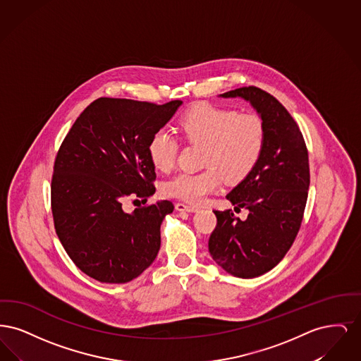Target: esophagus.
<instances>
[{
	"label": "esophagus",
	"mask_w": 361,
	"mask_h": 361,
	"mask_svg": "<svg viewBox=\"0 0 361 361\" xmlns=\"http://www.w3.org/2000/svg\"><path fill=\"white\" fill-rule=\"evenodd\" d=\"M176 209L177 211H188V212H193V211H197L199 208L196 206H190V204H185V203H181V202H178V203H176Z\"/></svg>",
	"instance_id": "obj_1"
}]
</instances>
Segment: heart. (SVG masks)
Here are the masks:
<instances>
[{
  "label": "heart",
  "mask_w": 361,
  "mask_h": 361,
  "mask_svg": "<svg viewBox=\"0 0 361 361\" xmlns=\"http://www.w3.org/2000/svg\"><path fill=\"white\" fill-rule=\"evenodd\" d=\"M180 137L189 145L203 146L200 172H181L164 184V193L202 203L221 188L226 178L240 183L257 166L267 143L265 123L253 112H238L212 104L187 111L177 123ZM149 158L157 171L169 172L176 164L178 143L165 130L153 134L147 145Z\"/></svg>",
  "instance_id": "heart-1"
}]
</instances>
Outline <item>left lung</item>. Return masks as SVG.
Here are the masks:
<instances>
[{
    "label": "left lung",
    "instance_id": "8db88e82",
    "mask_svg": "<svg viewBox=\"0 0 361 361\" xmlns=\"http://www.w3.org/2000/svg\"><path fill=\"white\" fill-rule=\"evenodd\" d=\"M242 97L257 109L267 143L256 169L226 197L249 211L240 221L233 209L214 211L216 226L208 250L230 275L252 279L267 274L284 258L296 238L307 202L309 152L290 112L268 92L243 86L221 94Z\"/></svg>",
    "mask_w": 361,
    "mask_h": 361
}]
</instances>
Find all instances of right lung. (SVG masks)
<instances>
[{
    "label": "right lung",
    "instance_id": "obj_1",
    "mask_svg": "<svg viewBox=\"0 0 361 361\" xmlns=\"http://www.w3.org/2000/svg\"><path fill=\"white\" fill-rule=\"evenodd\" d=\"M181 100L158 104L100 97L74 121L54 162L51 211L71 261L102 283H127L154 261L161 224L173 212L162 200L123 209L126 199L155 192L147 145ZM139 202V200H137Z\"/></svg>",
    "mask_w": 361,
    "mask_h": 361
}]
</instances>
